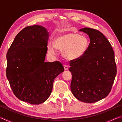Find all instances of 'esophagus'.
<instances>
[{
	"mask_svg": "<svg viewBox=\"0 0 122 122\" xmlns=\"http://www.w3.org/2000/svg\"><path fill=\"white\" fill-rule=\"evenodd\" d=\"M64 68H65V71H66V70H68V67L67 65H64Z\"/></svg>",
	"mask_w": 122,
	"mask_h": 122,
	"instance_id": "34e87169",
	"label": "esophagus"
}]
</instances>
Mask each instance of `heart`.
<instances>
[{
  "label": "heart",
  "instance_id": "b5f03b06",
  "mask_svg": "<svg viewBox=\"0 0 122 122\" xmlns=\"http://www.w3.org/2000/svg\"><path fill=\"white\" fill-rule=\"evenodd\" d=\"M89 45L86 36L76 32H69L57 37L54 45L49 44L48 51L51 54L55 53V48L64 50L63 57L68 60H77L85 54Z\"/></svg>",
  "mask_w": 122,
  "mask_h": 122
}]
</instances>
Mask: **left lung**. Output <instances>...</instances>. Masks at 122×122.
<instances>
[{"instance_id":"8db88e82","label":"left lung","mask_w":122,"mask_h":122,"mask_svg":"<svg viewBox=\"0 0 122 122\" xmlns=\"http://www.w3.org/2000/svg\"><path fill=\"white\" fill-rule=\"evenodd\" d=\"M89 36L90 42L81 58L71 60V89L79 101L94 103L110 93L117 73L115 54L110 43L95 29L80 30Z\"/></svg>"}]
</instances>
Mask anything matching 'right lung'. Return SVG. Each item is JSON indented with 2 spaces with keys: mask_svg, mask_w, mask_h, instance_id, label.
<instances>
[{
  "mask_svg": "<svg viewBox=\"0 0 122 122\" xmlns=\"http://www.w3.org/2000/svg\"><path fill=\"white\" fill-rule=\"evenodd\" d=\"M49 33L39 25L27 26L16 35L6 54V76L12 92L31 104L46 101L54 80L63 72L60 62H45Z\"/></svg>",
  "mask_w": 122,
  "mask_h": 122,
  "instance_id": "right-lung-1",
  "label": "right lung"
}]
</instances>
